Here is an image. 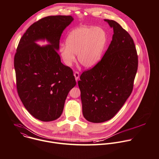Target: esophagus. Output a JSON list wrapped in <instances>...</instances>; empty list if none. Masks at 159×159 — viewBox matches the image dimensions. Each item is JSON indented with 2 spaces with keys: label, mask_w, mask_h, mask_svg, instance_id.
Instances as JSON below:
<instances>
[{
  "label": "esophagus",
  "mask_w": 159,
  "mask_h": 159,
  "mask_svg": "<svg viewBox=\"0 0 159 159\" xmlns=\"http://www.w3.org/2000/svg\"><path fill=\"white\" fill-rule=\"evenodd\" d=\"M74 77H75V80L77 81V80L79 79V73L78 72H74Z\"/></svg>",
  "instance_id": "esophagus-1"
}]
</instances>
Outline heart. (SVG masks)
<instances>
[{"label": "heart", "instance_id": "b5f03b06", "mask_svg": "<svg viewBox=\"0 0 159 159\" xmlns=\"http://www.w3.org/2000/svg\"><path fill=\"white\" fill-rule=\"evenodd\" d=\"M107 41L104 30L99 27L82 26L72 31L66 39V46L60 48V55L68 66H72L77 55L78 62L86 69L96 66L101 58Z\"/></svg>", "mask_w": 159, "mask_h": 159}]
</instances>
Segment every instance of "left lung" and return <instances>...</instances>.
Wrapping results in <instances>:
<instances>
[{
    "label": "left lung",
    "instance_id": "1",
    "mask_svg": "<svg viewBox=\"0 0 159 159\" xmlns=\"http://www.w3.org/2000/svg\"><path fill=\"white\" fill-rule=\"evenodd\" d=\"M104 21L113 28L112 41L101 60L78 81L84 117L96 123L111 120L122 107L132 92L138 69L131 36L117 22Z\"/></svg>",
    "mask_w": 159,
    "mask_h": 159
}]
</instances>
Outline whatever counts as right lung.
<instances>
[{"label": "right lung", "instance_id": "right-lung-1", "mask_svg": "<svg viewBox=\"0 0 159 159\" xmlns=\"http://www.w3.org/2000/svg\"><path fill=\"white\" fill-rule=\"evenodd\" d=\"M71 16H51L34 22L20 38L14 57L19 96L25 108L42 121L58 119L70 90L76 85L73 71L58 53L61 35ZM46 40L48 45L36 42Z\"/></svg>", "mask_w": 159, "mask_h": 159}]
</instances>
